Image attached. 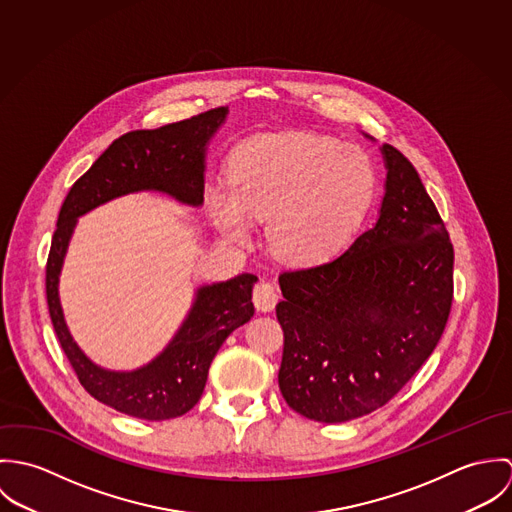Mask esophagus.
<instances>
[{"label": "esophagus", "instance_id": "esophagus-1", "mask_svg": "<svg viewBox=\"0 0 512 512\" xmlns=\"http://www.w3.org/2000/svg\"><path fill=\"white\" fill-rule=\"evenodd\" d=\"M252 299H254V305L260 309V311H272L280 299V293L278 288L270 282H260L254 293H252Z\"/></svg>", "mask_w": 512, "mask_h": 512}]
</instances>
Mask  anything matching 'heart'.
Returning <instances> with one entry per match:
<instances>
[{"label":"heart","instance_id":"b5f03b06","mask_svg":"<svg viewBox=\"0 0 512 512\" xmlns=\"http://www.w3.org/2000/svg\"><path fill=\"white\" fill-rule=\"evenodd\" d=\"M374 167L361 147L327 136L282 134L242 147L232 181L207 189L220 230L246 240L254 219H268L272 250L293 262H317L343 248L374 195Z\"/></svg>","mask_w":512,"mask_h":512}]
</instances>
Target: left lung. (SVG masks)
I'll return each instance as SVG.
<instances>
[{"label":"left lung","instance_id":"left-lung-1","mask_svg":"<svg viewBox=\"0 0 512 512\" xmlns=\"http://www.w3.org/2000/svg\"><path fill=\"white\" fill-rule=\"evenodd\" d=\"M378 220L337 258L284 272L278 374L297 414L325 424L384 406L434 353L453 299V246L414 165L380 147Z\"/></svg>","mask_w":512,"mask_h":512}]
</instances>
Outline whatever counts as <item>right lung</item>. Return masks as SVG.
<instances>
[{"mask_svg": "<svg viewBox=\"0 0 512 512\" xmlns=\"http://www.w3.org/2000/svg\"><path fill=\"white\" fill-rule=\"evenodd\" d=\"M226 106L157 130H136L114 140L74 183L61 207L47 260V303L59 343L84 390L98 402L149 422L187 414L201 398L209 366L226 337L254 315V274L201 286L169 345L136 370H108L92 363L67 327L59 276L76 219L128 193L159 191L201 207L207 144L224 124Z\"/></svg>", "mask_w": 512, "mask_h": 512, "instance_id": "obj_1", "label": "right lung"}]
</instances>
